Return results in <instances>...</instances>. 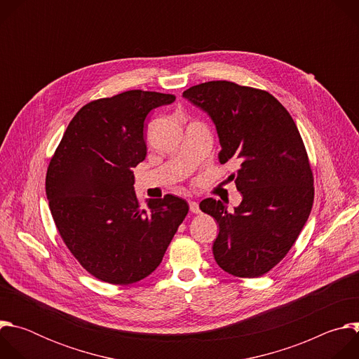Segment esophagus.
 <instances>
[{
	"label": "esophagus",
	"mask_w": 359,
	"mask_h": 359,
	"mask_svg": "<svg viewBox=\"0 0 359 359\" xmlns=\"http://www.w3.org/2000/svg\"><path fill=\"white\" fill-rule=\"evenodd\" d=\"M189 208H190V212H191V213H194V215L200 213V209H198V203H197V201H193V200H190V201H189Z\"/></svg>",
	"instance_id": "esophagus-1"
}]
</instances>
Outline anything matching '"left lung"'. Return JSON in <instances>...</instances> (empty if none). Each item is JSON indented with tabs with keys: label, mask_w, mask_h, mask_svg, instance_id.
Returning <instances> with one entry per match:
<instances>
[{
	"label": "left lung",
	"mask_w": 359,
	"mask_h": 359,
	"mask_svg": "<svg viewBox=\"0 0 359 359\" xmlns=\"http://www.w3.org/2000/svg\"><path fill=\"white\" fill-rule=\"evenodd\" d=\"M183 96L215 122L220 163H240L229 177L243 196L234 212L220 200L200 203L220 227L215 260L231 276L260 277L285 257L313 209L314 177L301 135L267 90L210 81Z\"/></svg>",
	"instance_id": "1"
}]
</instances>
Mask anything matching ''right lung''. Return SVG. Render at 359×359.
<instances>
[{"label":"right lung","instance_id":"add662e5","mask_svg":"<svg viewBox=\"0 0 359 359\" xmlns=\"http://www.w3.org/2000/svg\"><path fill=\"white\" fill-rule=\"evenodd\" d=\"M170 93L126 90L82 107L50 158L45 190L61 238L93 277L115 285L151 274L189 212L166 194L142 209L132 169L146 158L147 114Z\"/></svg>","mask_w":359,"mask_h":359}]
</instances>
